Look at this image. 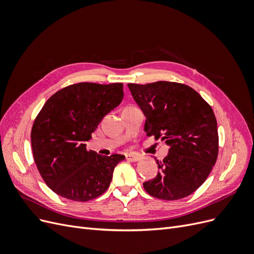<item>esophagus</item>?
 Instances as JSON below:
<instances>
[{"instance_id":"1","label":"esophagus","mask_w":254,"mask_h":254,"mask_svg":"<svg viewBox=\"0 0 254 254\" xmlns=\"http://www.w3.org/2000/svg\"><path fill=\"white\" fill-rule=\"evenodd\" d=\"M126 160L130 161V162H136V161L140 160V156L133 155V153H127V155H126Z\"/></svg>"}]
</instances>
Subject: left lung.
Instances as JSON below:
<instances>
[{
    "label": "left lung",
    "instance_id": "left-lung-1",
    "mask_svg": "<svg viewBox=\"0 0 254 254\" xmlns=\"http://www.w3.org/2000/svg\"><path fill=\"white\" fill-rule=\"evenodd\" d=\"M128 88L146 117V134L170 146L168 155L157 160V176L143 183L145 190L163 200L188 197L206 180L217 160V122L211 106L179 82L128 83Z\"/></svg>",
    "mask_w": 254,
    "mask_h": 254
}]
</instances>
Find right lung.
<instances>
[{
	"mask_svg": "<svg viewBox=\"0 0 254 254\" xmlns=\"http://www.w3.org/2000/svg\"><path fill=\"white\" fill-rule=\"evenodd\" d=\"M123 97V83H74L53 94L38 113L30 133L34 160L57 195L82 202L109 188L114 167L125 156L98 155L84 142Z\"/></svg>",
	"mask_w": 254,
	"mask_h": 254,
	"instance_id": "add662e5",
	"label": "right lung"
}]
</instances>
